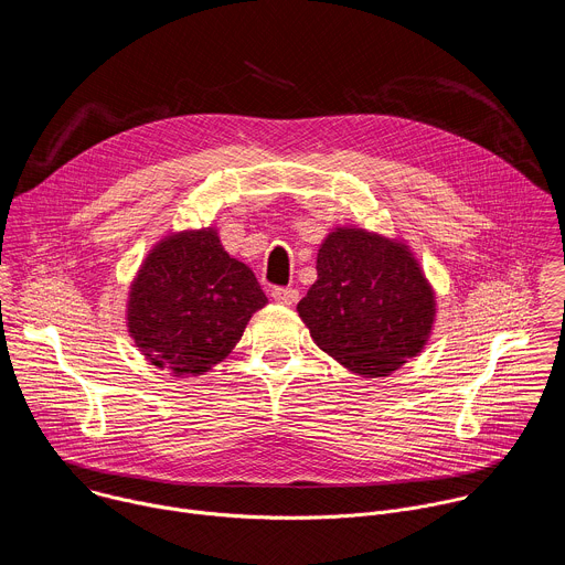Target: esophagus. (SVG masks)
<instances>
[{
    "mask_svg": "<svg viewBox=\"0 0 565 565\" xmlns=\"http://www.w3.org/2000/svg\"><path fill=\"white\" fill-rule=\"evenodd\" d=\"M273 299L284 306H292L299 299V292L295 288H273Z\"/></svg>",
    "mask_w": 565,
    "mask_h": 565,
    "instance_id": "esophagus-1",
    "label": "esophagus"
}]
</instances>
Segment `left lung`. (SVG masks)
Returning <instances> with one entry per match:
<instances>
[{"instance_id":"8db88e82","label":"left lung","mask_w":565,"mask_h":565,"mask_svg":"<svg viewBox=\"0 0 565 565\" xmlns=\"http://www.w3.org/2000/svg\"><path fill=\"white\" fill-rule=\"evenodd\" d=\"M315 344L364 377L416 358L434 327L436 299L405 244L338 227L317 253V281L297 303Z\"/></svg>"}]
</instances>
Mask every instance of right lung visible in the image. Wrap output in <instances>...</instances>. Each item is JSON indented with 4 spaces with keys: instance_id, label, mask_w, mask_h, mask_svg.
<instances>
[{
    "instance_id": "add662e5",
    "label": "right lung",
    "mask_w": 565,
    "mask_h": 565,
    "mask_svg": "<svg viewBox=\"0 0 565 565\" xmlns=\"http://www.w3.org/2000/svg\"><path fill=\"white\" fill-rule=\"evenodd\" d=\"M266 303L255 273L223 250L216 230H188L147 255L129 290L127 327L153 366L201 375L236 347Z\"/></svg>"
}]
</instances>
